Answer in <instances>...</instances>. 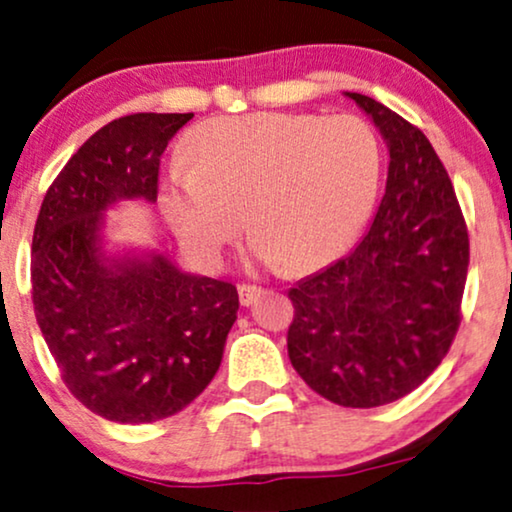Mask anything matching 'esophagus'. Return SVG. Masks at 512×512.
<instances>
[{"instance_id":"obj_1","label":"esophagus","mask_w":512,"mask_h":512,"mask_svg":"<svg viewBox=\"0 0 512 512\" xmlns=\"http://www.w3.org/2000/svg\"><path fill=\"white\" fill-rule=\"evenodd\" d=\"M260 295H262V288H257V285H245V283L238 285V299H241L243 306H250Z\"/></svg>"}]
</instances>
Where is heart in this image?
<instances>
[{"instance_id":"b5f03b06","label":"heart","mask_w":512,"mask_h":512,"mask_svg":"<svg viewBox=\"0 0 512 512\" xmlns=\"http://www.w3.org/2000/svg\"><path fill=\"white\" fill-rule=\"evenodd\" d=\"M187 163L163 182L159 208L189 255L220 264L245 213L257 260L306 271L370 220L384 152L353 114L255 112L194 128Z\"/></svg>"}]
</instances>
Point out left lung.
I'll list each match as a JSON object with an SVG mask.
<instances>
[{
  "label": "left lung",
  "mask_w": 512,
  "mask_h": 512,
  "mask_svg": "<svg viewBox=\"0 0 512 512\" xmlns=\"http://www.w3.org/2000/svg\"><path fill=\"white\" fill-rule=\"evenodd\" d=\"M388 147L386 192L356 248L290 299L288 356L330 403L379 407L424 384L459 330L468 231L424 133L363 93H344Z\"/></svg>",
  "instance_id": "1"
}]
</instances>
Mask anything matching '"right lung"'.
<instances>
[{
	"label": "right lung",
	"instance_id": "obj_1",
	"mask_svg": "<svg viewBox=\"0 0 512 512\" xmlns=\"http://www.w3.org/2000/svg\"><path fill=\"white\" fill-rule=\"evenodd\" d=\"M194 114L142 112L93 133L44 196L32 302L70 393L117 424L185 410L215 377L236 320L231 283L189 274L159 248H109V210L156 201L159 159Z\"/></svg>",
	"mask_w": 512,
	"mask_h": 512
}]
</instances>
